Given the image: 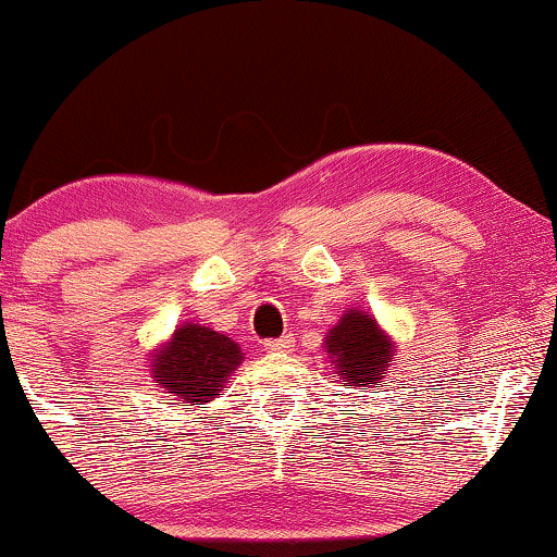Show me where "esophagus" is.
I'll return each mask as SVG.
<instances>
[{"label":"esophagus","mask_w":557,"mask_h":557,"mask_svg":"<svg viewBox=\"0 0 557 557\" xmlns=\"http://www.w3.org/2000/svg\"><path fill=\"white\" fill-rule=\"evenodd\" d=\"M263 347H265V352H288V349L294 347V337L292 334H284V337H278V339L263 342Z\"/></svg>","instance_id":"1"}]
</instances>
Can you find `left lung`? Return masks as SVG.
<instances>
[{
    "label": "left lung",
    "mask_w": 557,
    "mask_h": 557,
    "mask_svg": "<svg viewBox=\"0 0 557 557\" xmlns=\"http://www.w3.org/2000/svg\"><path fill=\"white\" fill-rule=\"evenodd\" d=\"M324 352L332 362V377L355 391L380 387L395 360V342L372 311L349 307L324 332Z\"/></svg>",
    "instance_id": "1"
}]
</instances>
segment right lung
Listing matches in <instances>:
<instances>
[{"instance_id":"1","label":"right lung","mask_w":557,"mask_h":557,"mask_svg":"<svg viewBox=\"0 0 557 557\" xmlns=\"http://www.w3.org/2000/svg\"><path fill=\"white\" fill-rule=\"evenodd\" d=\"M149 357L151 377L162 393L195 408L218 398L243 362L238 342L197 322L177 324L172 337L151 349Z\"/></svg>"}]
</instances>
